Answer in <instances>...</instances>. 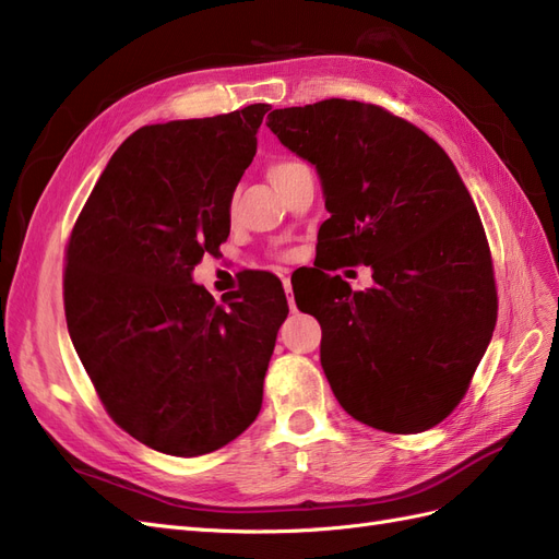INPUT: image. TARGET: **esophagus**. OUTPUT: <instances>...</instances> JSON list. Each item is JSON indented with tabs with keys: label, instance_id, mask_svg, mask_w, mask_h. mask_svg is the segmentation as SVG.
Returning <instances> with one entry per match:
<instances>
[{
	"label": "esophagus",
	"instance_id": "esophagus-1",
	"mask_svg": "<svg viewBox=\"0 0 559 559\" xmlns=\"http://www.w3.org/2000/svg\"><path fill=\"white\" fill-rule=\"evenodd\" d=\"M282 286H284V294H286V300H289V308L296 310V302H294V292H292V280L284 277L282 280Z\"/></svg>",
	"mask_w": 559,
	"mask_h": 559
}]
</instances>
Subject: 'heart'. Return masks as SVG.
<instances>
[{"instance_id":"obj_1","label":"heart","mask_w":559,"mask_h":559,"mask_svg":"<svg viewBox=\"0 0 559 559\" xmlns=\"http://www.w3.org/2000/svg\"><path fill=\"white\" fill-rule=\"evenodd\" d=\"M296 165H300V163H296V160H280V163H273V165H270V170H267L270 181H277L282 175L294 170Z\"/></svg>"}]
</instances>
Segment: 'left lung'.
Returning a JSON list of instances; mask_svg holds the SVG:
<instances>
[{"label":"left lung","instance_id":"1","mask_svg":"<svg viewBox=\"0 0 559 559\" xmlns=\"http://www.w3.org/2000/svg\"><path fill=\"white\" fill-rule=\"evenodd\" d=\"M267 128L314 165L331 214L310 280L324 306L302 308L321 324L337 403L382 431L436 427L466 394L497 321L487 238L454 163L413 123L357 99L275 109ZM359 262L374 270L366 293L323 273Z\"/></svg>","mask_w":559,"mask_h":559}]
</instances>
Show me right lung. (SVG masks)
Wrapping results in <instances>:
<instances>
[{
    "label": "right lung",
    "mask_w": 559,
    "mask_h": 559,
    "mask_svg": "<svg viewBox=\"0 0 559 559\" xmlns=\"http://www.w3.org/2000/svg\"><path fill=\"white\" fill-rule=\"evenodd\" d=\"M270 105L146 126L118 146L72 230L64 317L107 413L140 443L207 454L259 417L289 314L251 275L226 308L193 267L230 233V200Z\"/></svg>",
    "instance_id": "add662e5"
}]
</instances>
